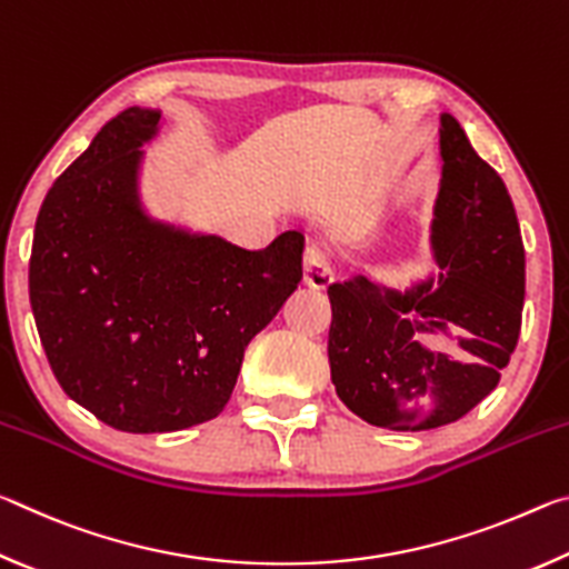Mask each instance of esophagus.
<instances>
[{"label": "esophagus", "mask_w": 569, "mask_h": 569, "mask_svg": "<svg viewBox=\"0 0 569 569\" xmlns=\"http://www.w3.org/2000/svg\"><path fill=\"white\" fill-rule=\"evenodd\" d=\"M303 281L311 288H326L333 281V266L321 246H306L303 250Z\"/></svg>", "instance_id": "1"}]
</instances>
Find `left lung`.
<instances>
[{
	"instance_id": "1",
	"label": "left lung",
	"mask_w": 569,
	"mask_h": 569,
	"mask_svg": "<svg viewBox=\"0 0 569 569\" xmlns=\"http://www.w3.org/2000/svg\"><path fill=\"white\" fill-rule=\"evenodd\" d=\"M445 178L435 210L437 291L407 293L363 276L329 286V363L339 399L373 427L419 431L465 417L499 383L525 306V246L502 178L441 114ZM457 328L459 350L431 352L421 332Z\"/></svg>"
}]
</instances>
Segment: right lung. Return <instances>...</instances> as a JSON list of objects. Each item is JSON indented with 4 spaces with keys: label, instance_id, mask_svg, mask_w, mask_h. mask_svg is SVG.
Listing matches in <instances>:
<instances>
[{
    "label": "right lung",
    "instance_id": "obj_1",
    "mask_svg": "<svg viewBox=\"0 0 569 569\" xmlns=\"http://www.w3.org/2000/svg\"><path fill=\"white\" fill-rule=\"evenodd\" d=\"M160 112L128 108L47 192L30 301L60 387L112 429L162 435L216 419L246 346L301 281L303 233L263 250L190 236L140 210V146Z\"/></svg>",
    "mask_w": 569,
    "mask_h": 569
}]
</instances>
